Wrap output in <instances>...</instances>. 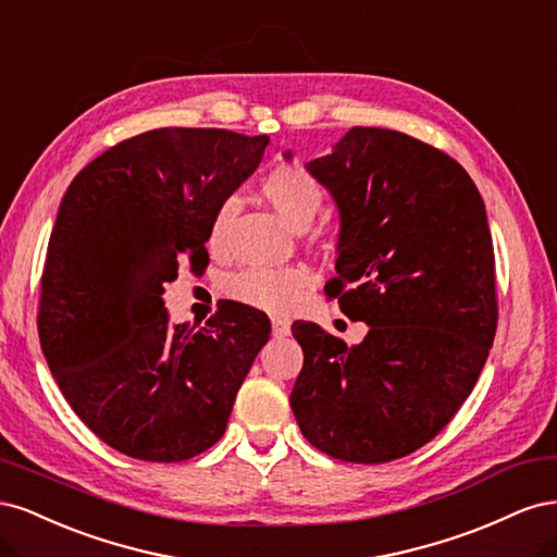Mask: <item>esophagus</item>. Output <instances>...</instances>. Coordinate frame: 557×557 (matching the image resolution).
<instances>
[{
	"label": "esophagus",
	"instance_id": "esophagus-1",
	"mask_svg": "<svg viewBox=\"0 0 557 557\" xmlns=\"http://www.w3.org/2000/svg\"><path fill=\"white\" fill-rule=\"evenodd\" d=\"M272 332H274V336H288L290 334V320L272 318Z\"/></svg>",
	"mask_w": 557,
	"mask_h": 557
}]
</instances>
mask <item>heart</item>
I'll use <instances>...</instances> for the list:
<instances>
[{
  "label": "heart",
  "mask_w": 557,
  "mask_h": 557,
  "mask_svg": "<svg viewBox=\"0 0 557 557\" xmlns=\"http://www.w3.org/2000/svg\"><path fill=\"white\" fill-rule=\"evenodd\" d=\"M262 197L272 205L281 218L293 227H307L318 209L323 207L325 188L305 166L281 162L269 170L260 181ZM234 213L232 201H223L211 215L207 244L211 250H221L227 237L230 218ZM309 272L305 267H246L227 276L225 293L246 307L267 313H290L301 295L309 288Z\"/></svg>",
  "instance_id": "1"
}]
</instances>
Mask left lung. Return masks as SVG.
<instances>
[{
  "instance_id": "obj_1",
  "label": "left lung",
  "mask_w": 557,
  "mask_h": 557,
  "mask_svg": "<svg viewBox=\"0 0 557 557\" xmlns=\"http://www.w3.org/2000/svg\"><path fill=\"white\" fill-rule=\"evenodd\" d=\"M307 170L342 213L325 295L364 320L348 348L315 323L290 407L334 460L381 465L432 442L476 385L497 330L495 252L474 181L409 134L352 127Z\"/></svg>"
}]
</instances>
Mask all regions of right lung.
<instances>
[{
	"label": "right lung",
	"mask_w": 557,
	"mask_h": 557,
	"mask_svg": "<svg viewBox=\"0 0 557 557\" xmlns=\"http://www.w3.org/2000/svg\"><path fill=\"white\" fill-rule=\"evenodd\" d=\"M267 134L162 127L111 146L66 188L50 232L39 339L74 413L111 448L183 462L225 434L269 318L227 301L170 325L181 260L209 264L213 211L256 172Z\"/></svg>",
	"instance_id": "add662e5"
}]
</instances>
